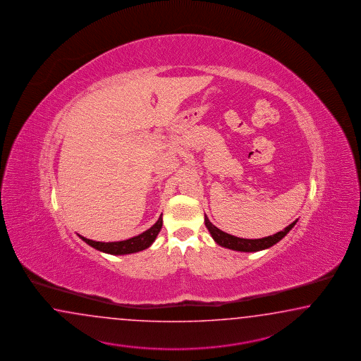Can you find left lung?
Returning <instances> with one entry per match:
<instances>
[{"instance_id": "8db88e82", "label": "left lung", "mask_w": 361, "mask_h": 361, "mask_svg": "<svg viewBox=\"0 0 361 361\" xmlns=\"http://www.w3.org/2000/svg\"><path fill=\"white\" fill-rule=\"evenodd\" d=\"M298 220L293 221L291 224L286 226L283 231L276 233L273 235H268L264 238H259V240H246V238H240L232 234L220 231L215 225L212 224L209 220V217L204 215V224L206 228L211 233L212 238L216 242L217 245L223 246L225 249L234 250V251H242V252H255V251H262V250L269 249L273 245H276L277 242H280L286 234H288L294 225L297 224Z\"/></svg>"}]
</instances>
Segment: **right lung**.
<instances>
[{
	"label": "right lung",
	"mask_w": 361,
	"mask_h": 361,
	"mask_svg": "<svg viewBox=\"0 0 361 361\" xmlns=\"http://www.w3.org/2000/svg\"><path fill=\"white\" fill-rule=\"evenodd\" d=\"M161 224H163V219L161 215L158 221L146 232L141 233L129 240H119V242H97V240H88L80 234H79V237L84 242H87L89 246H92L93 249L98 250V251L111 254V255H126V254H133V252H138V251L150 247L152 242L157 238L158 233L161 232Z\"/></svg>",
	"instance_id": "add662e5"
}]
</instances>
